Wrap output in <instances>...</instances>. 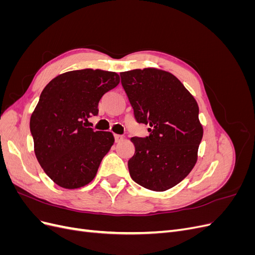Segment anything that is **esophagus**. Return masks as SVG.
Here are the masks:
<instances>
[{
  "label": "esophagus",
  "mask_w": 255,
  "mask_h": 255,
  "mask_svg": "<svg viewBox=\"0 0 255 255\" xmlns=\"http://www.w3.org/2000/svg\"><path fill=\"white\" fill-rule=\"evenodd\" d=\"M114 137H115V141L116 142H120V141L123 140V138H125L122 135H118V134H115Z\"/></svg>",
  "instance_id": "obj_1"
}]
</instances>
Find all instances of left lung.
<instances>
[{
  "label": "left lung",
  "mask_w": 255,
  "mask_h": 255,
  "mask_svg": "<svg viewBox=\"0 0 255 255\" xmlns=\"http://www.w3.org/2000/svg\"><path fill=\"white\" fill-rule=\"evenodd\" d=\"M121 84L138 123L150 126L149 136L133 137L129 175L140 186L165 191L183 181L197 161L203 128L199 107L184 85L157 69L122 72Z\"/></svg>",
  "instance_id": "8db88e82"
}]
</instances>
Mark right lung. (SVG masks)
I'll return each instance as SVG.
<instances>
[{
    "instance_id": "obj_1",
    "label": "right lung",
    "mask_w": 255,
    "mask_h": 255,
    "mask_svg": "<svg viewBox=\"0 0 255 255\" xmlns=\"http://www.w3.org/2000/svg\"><path fill=\"white\" fill-rule=\"evenodd\" d=\"M119 82L115 72L84 69L58 75L42 90L30 134L40 166L60 187L80 188L95 179L114 136L84 120L98 116L100 100Z\"/></svg>"
}]
</instances>
